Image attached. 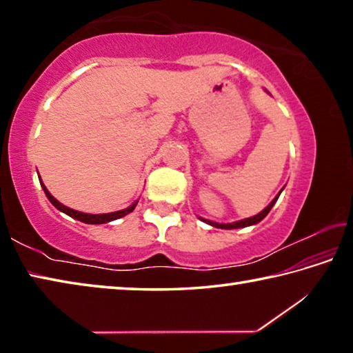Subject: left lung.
Masks as SVG:
<instances>
[{
    "instance_id": "left-lung-1",
    "label": "left lung",
    "mask_w": 353,
    "mask_h": 353,
    "mask_svg": "<svg viewBox=\"0 0 353 353\" xmlns=\"http://www.w3.org/2000/svg\"><path fill=\"white\" fill-rule=\"evenodd\" d=\"M270 93V92H268ZM283 190V188H282ZM282 190H280V193H282ZM280 193L276 196V198H274L271 202H270V205H268L266 208H263V210L259 213V214H255V216H250V218H246V219H241V221H235V223H227V224H224V223H214V221H210V219H204V218H199L201 221H204V223H207V224H210V225H213V227H218V229H240V227H249V225H254V224H259L260 221L266 216L268 213L271 212V208L274 207V204H276L277 202V199H279V196H280Z\"/></svg>"
}]
</instances>
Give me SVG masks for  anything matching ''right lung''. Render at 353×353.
<instances>
[{
	"instance_id": "obj_1",
	"label": "right lung",
	"mask_w": 353,
	"mask_h": 353,
	"mask_svg": "<svg viewBox=\"0 0 353 353\" xmlns=\"http://www.w3.org/2000/svg\"><path fill=\"white\" fill-rule=\"evenodd\" d=\"M40 181V185L41 188H43L46 198L50 199V202L52 205H54L57 210L63 212L65 214H68V216L74 218L77 221H81V223H85V224H105V223H110V221H115V219H119L123 216H126V214H129L130 212H134V208L137 207V204H139V199H137L132 205H129L128 208H123V210H118V212H112V213H99V214H92V213H83V212H77V210H73V208H70L67 205H63L62 202H59L54 196H52L50 191H48V188L43 185V182H41V179H39Z\"/></svg>"
}]
</instances>
